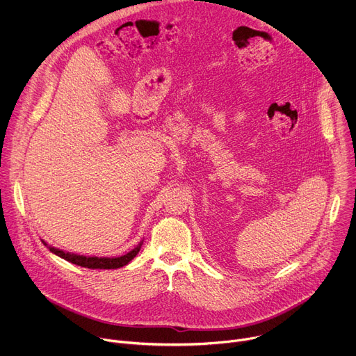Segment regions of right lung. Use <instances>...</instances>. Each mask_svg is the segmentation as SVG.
Listing matches in <instances>:
<instances>
[{
    "mask_svg": "<svg viewBox=\"0 0 356 356\" xmlns=\"http://www.w3.org/2000/svg\"><path fill=\"white\" fill-rule=\"evenodd\" d=\"M42 242H43V245H46L49 248L50 252L55 253V255L63 258L65 261H67L70 264L79 265L81 268H88V269H118V268H122V266L128 265L138 255V252L140 250V246L143 243V242H140L136 248H134L131 252H128L127 255L120 257V258H95V257L87 258V257L74 255V253L56 249L54 246H49L44 241H42Z\"/></svg>",
    "mask_w": 356,
    "mask_h": 356,
    "instance_id": "1",
    "label": "right lung"
}]
</instances>
